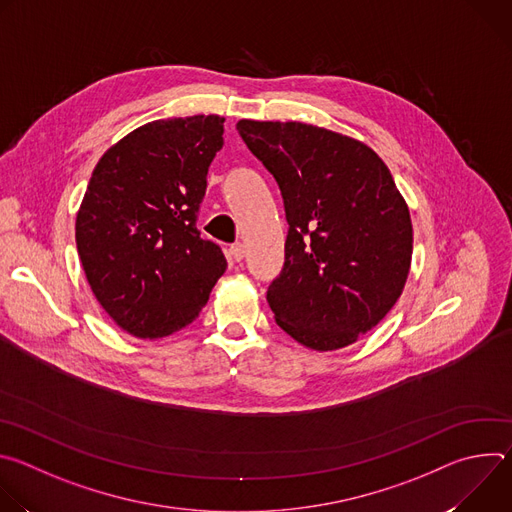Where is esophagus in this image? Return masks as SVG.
I'll return each instance as SVG.
<instances>
[{"label":"esophagus","mask_w":512,"mask_h":512,"mask_svg":"<svg viewBox=\"0 0 512 512\" xmlns=\"http://www.w3.org/2000/svg\"><path fill=\"white\" fill-rule=\"evenodd\" d=\"M229 255H231V259H235V261H243V257H245V245H243V243L231 245Z\"/></svg>","instance_id":"1"}]
</instances>
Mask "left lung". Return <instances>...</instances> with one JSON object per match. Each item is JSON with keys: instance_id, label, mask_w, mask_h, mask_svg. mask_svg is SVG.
I'll return each mask as SVG.
<instances>
[{"instance_id": "obj_1", "label": "left lung", "mask_w": 512, "mask_h": 512, "mask_svg": "<svg viewBox=\"0 0 512 512\" xmlns=\"http://www.w3.org/2000/svg\"><path fill=\"white\" fill-rule=\"evenodd\" d=\"M237 129L277 180L289 225L267 289L277 326L320 352L356 342L395 306L411 267V216L389 168L367 143L318 125Z\"/></svg>"}]
</instances>
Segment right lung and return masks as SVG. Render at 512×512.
Instances as JSON below:
<instances>
[{"label":"right lung","instance_id":"1","mask_svg":"<svg viewBox=\"0 0 512 512\" xmlns=\"http://www.w3.org/2000/svg\"><path fill=\"white\" fill-rule=\"evenodd\" d=\"M223 123L218 115L145 123L93 170L77 212V249L97 302L135 338L186 328L227 269L221 247L196 229Z\"/></svg>","mask_w":512,"mask_h":512}]
</instances>
